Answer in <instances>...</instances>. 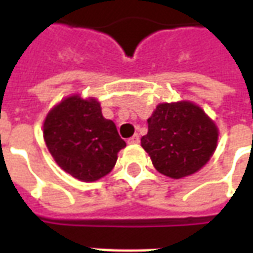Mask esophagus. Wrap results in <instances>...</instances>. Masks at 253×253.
Masks as SVG:
<instances>
[{
  "label": "esophagus",
  "mask_w": 253,
  "mask_h": 253,
  "mask_svg": "<svg viewBox=\"0 0 253 253\" xmlns=\"http://www.w3.org/2000/svg\"><path fill=\"white\" fill-rule=\"evenodd\" d=\"M128 143H138L139 142V135L138 134H134L131 138H128V141H127Z\"/></svg>",
  "instance_id": "1"
}]
</instances>
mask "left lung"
Listing matches in <instances>:
<instances>
[{"instance_id": "obj_1", "label": "left lung", "mask_w": 253, "mask_h": 253, "mask_svg": "<svg viewBox=\"0 0 253 253\" xmlns=\"http://www.w3.org/2000/svg\"><path fill=\"white\" fill-rule=\"evenodd\" d=\"M218 130L190 101L157 105L141 145L160 173L180 179L199 170L217 148Z\"/></svg>"}]
</instances>
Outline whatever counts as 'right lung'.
<instances>
[{
    "mask_svg": "<svg viewBox=\"0 0 253 253\" xmlns=\"http://www.w3.org/2000/svg\"><path fill=\"white\" fill-rule=\"evenodd\" d=\"M43 137L57 164L83 181L110 173L118 152L126 146L115 123L103 116L99 101L80 96L67 97L48 112Z\"/></svg>",
    "mask_w": 253,
    "mask_h": 253,
    "instance_id": "right-lung-1",
    "label": "right lung"
}]
</instances>
